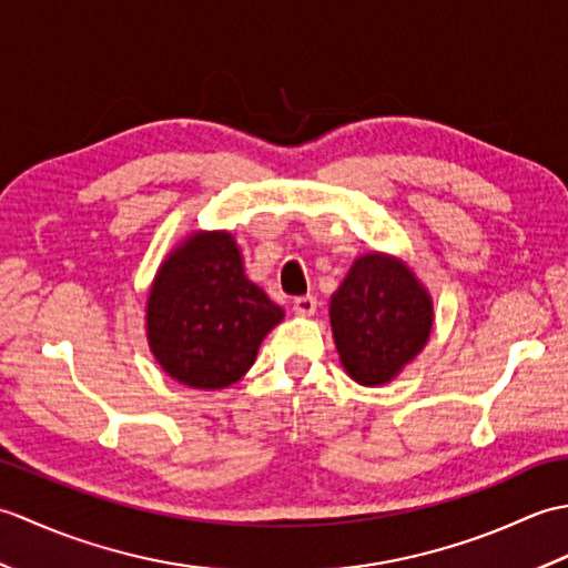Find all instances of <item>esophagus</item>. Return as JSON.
<instances>
[{"mask_svg": "<svg viewBox=\"0 0 568 568\" xmlns=\"http://www.w3.org/2000/svg\"><path fill=\"white\" fill-rule=\"evenodd\" d=\"M293 310L297 312V315H303V317L315 315V310H317V297H315V295L295 297V300H293Z\"/></svg>", "mask_w": 568, "mask_h": 568, "instance_id": "obj_1", "label": "esophagus"}]
</instances>
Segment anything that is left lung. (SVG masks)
<instances>
[{
  "mask_svg": "<svg viewBox=\"0 0 568 568\" xmlns=\"http://www.w3.org/2000/svg\"><path fill=\"white\" fill-rule=\"evenodd\" d=\"M342 364L356 383H388L427 344L432 300L407 265L381 253L358 258L329 305Z\"/></svg>",
  "mask_w": 568,
  "mask_h": 568,
  "instance_id": "left-lung-1",
  "label": "left lung"
}]
</instances>
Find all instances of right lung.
I'll use <instances>...</instances> for the list:
<instances>
[{
	"label": "right lung",
	"instance_id": "1",
	"mask_svg": "<svg viewBox=\"0 0 568 568\" xmlns=\"http://www.w3.org/2000/svg\"><path fill=\"white\" fill-rule=\"evenodd\" d=\"M283 310L244 275L226 232L187 239L155 275L149 342L165 373L190 388H226L256 361Z\"/></svg>",
	"mask_w": 568,
	"mask_h": 568
}]
</instances>
